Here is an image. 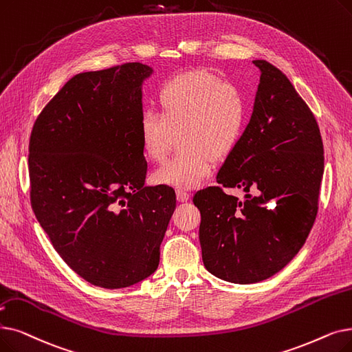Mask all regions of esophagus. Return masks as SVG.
Returning <instances> with one entry per match:
<instances>
[{"instance_id":"obj_1","label":"esophagus","mask_w":352,"mask_h":352,"mask_svg":"<svg viewBox=\"0 0 352 352\" xmlns=\"http://www.w3.org/2000/svg\"><path fill=\"white\" fill-rule=\"evenodd\" d=\"M188 198H190V194H188L187 191H184V190H177V200H178V201L186 203V201H188Z\"/></svg>"}]
</instances>
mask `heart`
Returning a JSON list of instances; mask_svg holds the SVG:
<instances>
[{
    "label": "heart",
    "instance_id": "1",
    "mask_svg": "<svg viewBox=\"0 0 352 352\" xmlns=\"http://www.w3.org/2000/svg\"><path fill=\"white\" fill-rule=\"evenodd\" d=\"M158 112L140 120L144 155L161 162L178 132L181 149L152 174L155 184L192 188L208 177L214 161L226 160L246 131L249 104L244 91L207 70L175 76L157 91Z\"/></svg>",
    "mask_w": 352,
    "mask_h": 352
}]
</instances>
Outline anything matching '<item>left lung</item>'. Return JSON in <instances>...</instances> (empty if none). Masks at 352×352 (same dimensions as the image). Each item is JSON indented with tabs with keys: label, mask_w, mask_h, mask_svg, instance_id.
<instances>
[{
	"label": "left lung",
	"mask_w": 352,
	"mask_h": 352,
	"mask_svg": "<svg viewBox=\"0 0 352 352\" xmlns=\"http://www.w3.org/2000/svg\"><path fill=\"white\" fill-rule=\"evenodd\" d=\"M254 111L217 184L197 191L206 269L223 280L256 283L282 270L315 223L324 174L318 122L286 76L265 60ZM246 190V201L223 191Z\"/></svg>",
	"instance_id": "obj_1"
}]
</instances>
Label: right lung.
Here are the masks:
<instances>
[{"mask_svg": "<svg viewBox=\"0 0 352 352\" xmlns=\"http://www.w3.org/2000/svg\"><path fill=\"white\" fill-rule=\"evenodd\" d=\"M124 63L76 74L37 116L28 145L30 201L67 266L89 283L119 289L160 265L175 191L145 187L140 138L144 79Z\"/></svg>", "mask_w": 352, "mask_h": 352, "instance_id": "obj_1", "label": "right lung"}]
</instances>
